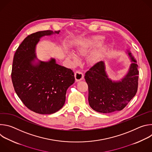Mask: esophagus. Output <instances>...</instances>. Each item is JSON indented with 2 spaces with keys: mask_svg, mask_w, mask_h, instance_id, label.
Listing matches in <instances>:
<instances>
[{
  "mask_svg": "<svg viewBox=\"0 0 152 152\" xmlns=\"http://www.w3.org/2000/svg\"><path fill=\"white\" fill-rule=\"evenodd\" d=\"M84 77V74L82 71L80 70H77L75 72V79H76V81H79L83 79Z\"/></svg>",
  "mask_w": 152,
  "mask_h": 152,
  "instance_id": "1",
  "label": "esophagus"
}]
</instances>
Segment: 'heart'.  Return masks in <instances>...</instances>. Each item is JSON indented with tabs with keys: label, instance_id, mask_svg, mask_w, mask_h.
Segmentation results:
<instances>
[{
	"label": "heart",
	"instance_id": "obj_1",
	"mask_svg": "<svg viewBox=\"0 0 152 152\" xmlns=\"http://www.w3.org/2000/svg\"><path fill=\"white\" fill-rule=\"evenodd\" d=\"M102 37H94V38H93L92 41L89 43L88 45H89V46H92V45H93L98 44V43H99V42L102 41ZM83 51H84V49H79L77 50V52H78L79 53H82V52H83ZM72 58L74 59L75 61H76L77 60V58H76V55L72 54Z\"/></svg>",
	"mask_w": 152,
	"mask_h": 152
}]
</instances>
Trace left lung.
Instances as JSON below:
<instances>
[{"instance_id":"obj_1","label":"left lung","mask_w":152,"mask_h":152,"mask_svg":"<svg viewBox=\"0 0 152 152\" xmlns=\"http://www.w3.org/2000/svg\"><path fill=\"white\" fill-rule=\"evenodd\" d=\"M129 55L134 62L121 81L112 82L107 77L102 61L95 64L85 73L89 104L94 111L100 113L121 111L135 96L138 84V66L131 53Z\"/></svg>"}]
</instances>
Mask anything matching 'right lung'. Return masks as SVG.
I'll list each match as a JSON object with an SVG mask.
<instances>
[{"label":"right lung","instance_id":"1","mask_svg":"<svg viewBox=\"0 0 152 152\" xmlns=\"http://www.w3.org/2000/svg\"><path fill=\"white\" fill-rule=\"evenodd\" d=\"M52 34L48 30L28 35L16 50L12 62L11 79L16 94L29 110L40 114H51L61 109L67 90L75 80L72 70L59 66L54 59L32 64L39 38Z\"/></svg>","mask_w":152,"mask_h":152}]
</instances>
